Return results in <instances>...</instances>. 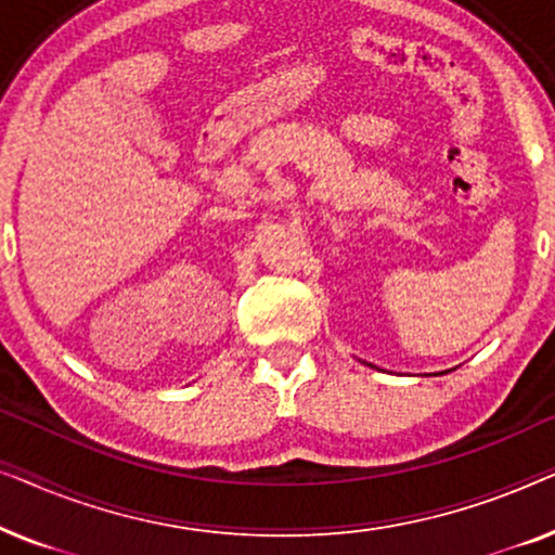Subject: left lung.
<instances>
[{
    "mask_svg": "<svg viewBox=\"0 0 555 555\" xmlns=\"http://www.w3.org/2000/svg\"><path fill=\"white\" fill-rule=\"evenodd\" d=\"M444 374H447V371H444Z\"/></svg>",
    "mask_w": 555,
    "mask_h": 555,
    "instance_id": "left-lung-1",
    "label": "left lung"
}]
</instances>
